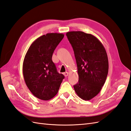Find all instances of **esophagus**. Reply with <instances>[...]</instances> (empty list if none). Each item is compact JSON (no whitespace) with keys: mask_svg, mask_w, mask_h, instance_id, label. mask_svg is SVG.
Wrapping results in <instances>:
<instances>
[{"mask_svg":"<svg viewBox=\"0 0 131 131\" xmlns=\"http://www.w3.org/2000/svg\"><path fill=\"white\" fill-rule=\"evenodd\" d=\"M63 75H64V76H65V77H67V76H68V75H69V72H65L63 73Z\"/></svg>","mask_w":131,"mask_h":131,"instance_id":"obj_1","label":"esophagus"}]
</instances>
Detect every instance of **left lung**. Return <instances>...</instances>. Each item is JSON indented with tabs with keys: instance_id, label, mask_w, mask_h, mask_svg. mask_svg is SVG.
<instances>
[{
	"instance_id": "obj_1",
	"label": "left lung",
	"mask_w": 131,
	"mask_h": 131,
	"mask_svg": "<svg viewBox=\"0 0 131 131\" xmlns=\"http://www.w3.org/2000/svg\"><path fill=\"white\" fill-rule=\"evenodd\" d=\"M66 36L74 52L79 82L73 86L76 94L90 100L101 90L108 74V60L100 40L90 34L69 31Z\"/></svg>"
}]
</instances>
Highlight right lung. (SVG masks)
<instances>
[{
    "mask_svg": "<svg viewBox=\"0 0 131 131\" xmlns=\"http://www.w3.org/2000/svg\"><path fill=\"white\" fill-rule=\"evenodd\" d=\"M64 37L60 33H48L34 41L26 52L23 73L26 86L33 95L42 100H49L58 93L62 80L52 56Z\"/></svg>",
    "mask_w": 131,
    "mask_h": 131,
    "instance_id": "1",
    "label": "right lung"
}]
</instances>
